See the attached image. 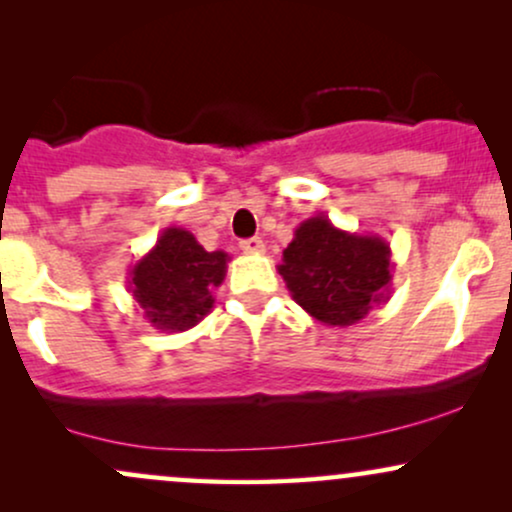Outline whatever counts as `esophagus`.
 <instances>
[{
  "label": "esophagus",
  "instance_id": "esophagus-1",
  "mask_svg": "<svg viewBox=\"0 0 512 512\" xmlns=\"http://www.w3.org/2000/svg\"><path fill=\"white\" fill-rule=\"evenodd\" d=\"M240 250L248 252V255H262V252H264V240L262 238L240 240Z\"/></svg>",
  "mask_w": 512,
  "mask_h": 512
}]
</instances>
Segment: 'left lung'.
<instances>
[{"instance_id": "obj_1", "label": "left lung", "mask_w": 512, "mask_h": 512, "mask_svg": "<svg viewBox=\"0 0 512 512\" xmlns=\"http://www.w3.org/2000/svg\"><path fill=\"white\" fill-rule=\"evenodd\" d=\"M286 289L310 317L330 327L356 325L392 293V252L380 236L337 228L325 214L303 221L281 257Z\"/></svg>"}]
</instances>
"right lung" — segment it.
I'll return each instance as SVG.
<instances>
[{
    "instance_id": "right-lung-1",
    "label": "right lung",
    "mask_w": 512,
    "mask_h": 512,
    "mask_svg": "<svg viewBox=\"0 0 512 512\" xmlns=\"http://www.w3.org/2000/svg\"><path fill=\"white\" fill-rule=\"evenodd\" d=\"M228 260L223 250L207 252L190 231L170 226L129 269L127 289L151 327L185 332L214 308L211 291L221 286Z\"/></svg>"
}]
</instances>
